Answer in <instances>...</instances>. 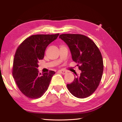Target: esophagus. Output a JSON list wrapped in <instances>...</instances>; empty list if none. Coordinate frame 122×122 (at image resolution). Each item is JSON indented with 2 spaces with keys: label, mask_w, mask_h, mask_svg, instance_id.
<instances>
[{
  "label": "esophagus",
  "mask_w": 122,
  "mask_h": 122,
  "mask_svg": "<svg viewBox=\"0 0 122 122\" xmlns=\"http://www.w3.org/2000/svg\"><path fill=\"white\" fill-rule=\"evenodd\" d=\"M59 72L63 74H65L66 73V71H64V70H59Z\"/></svg>",
  "instance_id": "34e87169"
}]
</instances>
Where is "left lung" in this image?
Wrapping results in <instances>:
<instances>
[{
    "label": "left lung",
    "mask_w": 122,
    "mask_h": 122,
    "mask_svg": "<svg viewBox=\"0 0 122 122\" xmlns=\"http://www.w3.org/2000/svg\"><path fill=\"white\" fill-rule=\"evenodd\" d=\"M59 38L68 45L72 60L81 71L67 87L77 98L89 97L97 89L102 76L103 61L99 49L91 39L82 35L62 34Z\"/></svg>",
    "instance_id": "1"
}]
</instances>
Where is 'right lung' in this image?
Returning <instances> with one entry per match:
<instances>
[{"label":"right lung","instance_id":"right-lung-1","mask_svg":"<svg viewBox=\"0 0 122 122\" xmlns=\"http://www.w3.org/2000/svg\"><path fill=\"white\" fill-rule=\"evenodd\" d=\"M59 35H32L23 41L15 52L13 77L20 91L28 97H40L48 89L55 72L41 74L38 69V63L43 59L48 46Z\"/></svg>","mask_w":122,"mask_h":122}]
</instances>
